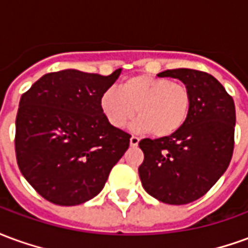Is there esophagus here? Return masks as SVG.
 Listing matches in <instances>:
<instances>
[{
  "label": "esophagus",
  "instance_id": "obj_1",
  "mask_svg": "<svg viewBox=\"0 0 248 248\" xmlns=\"http://www.w3.org/2000/svg\"><path fill=\"white\" fill-rule=\"evenodd\" d=\"M138 143H140V138H138V137H134V135H133V137L130 138V145L134 147V146H138Z\"/></svg>",
  "mask_w": 248,
  "mask_h": 248
}]
</instances>
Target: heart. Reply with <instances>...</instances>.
Instances as JSON below:
<instances>
[{
  "label": "heart",
  "instance_id": "obj_1",
  "mask_svg": "<svg viewBox=\"0 0 248 248\" xmlns=\"http://www.w3.org/2000/svg\"><path fill=\"white\" fill-rule=\"evenodd\" d=\"M101 110L111 126L124 129L135 113L133 124L137 133H154L170 137L182 129L191 108V94L183 82L163 77H130L119 85V92L110 89L99 101Z\"/></svg>",
  "mask_w": 248,
  "mask_h": 248
}]
</instances>
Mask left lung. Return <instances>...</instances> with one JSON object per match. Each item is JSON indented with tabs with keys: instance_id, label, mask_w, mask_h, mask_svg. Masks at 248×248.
<instances>
[{
	"instance_id": "8db88e82",
	"label": "left lung",
	"mask_w": 248,
	"mask_h": 248,
	"mask_svg": "<svg viewBox=\"0 0 248 248\" xmlns=\"http://www.w3.org/2000/svg\"><path fill=\"white\" fill-rule=\"evenodd\" d=\"M158 77L182 81L191 94L186 124L175 134L140 142L145 159L138 169L146 191L167 204L203 197L227 170L234 153V99L211 74L172 69Z\"/></svg>"
}]
</instances>
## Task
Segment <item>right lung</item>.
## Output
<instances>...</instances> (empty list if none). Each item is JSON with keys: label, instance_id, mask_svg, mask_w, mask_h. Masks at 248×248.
I'll return each mask as SVG.
<instances>
[{"label": "right lung", "instance_id": "right-lung-1", "mask_svg": "<svg viewBox=\"0 0 248 248\" xmlns=\"http://www.w3.org/2000/svg\"><path fill=\"white\" fill-rule=\"evenodd\" d=\"M110 76L67 69L47 73L22 94L16 118V156L25 179L46 201L81 204L98 195L131 135L110 124L101 97Z\"/></svg>", "mask_w": 248, "mask_h": 248}]
</instances>
